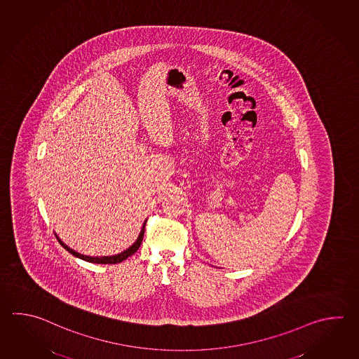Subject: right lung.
<instances>
[{"instance_id":"obj_1","label":"right lung","mask_w":359,"mask_h":359,"mask_svg":"<svg viewBox=\"0 0 359 359\" xmlns=\"http://www.w3.org/2000/svg\"><path fill=\"white\" fill-rule=\"evenodd\" d=\"M146 221H144V224H143V226H142V230H140V235H138V238H137V241L133 243L132 245L129 247L128 249H125L124 252H121V253H118V255H114V256H103V257H90L86 256V255H81V253H78V252H75L74 249L70 248V247H67L65 243L62 242L61 239H60L59 236H57V239H59V242L61 243V245L64 247V248L69 252V253H72L73 256L78 257V258H81L83 261H87V262H92V264H120V262H123L124 259H126L128 257L132 256L134 255L138 249H140V244H142V241H143V235H144V230H146Z\"/></svg>"}]
</instances>
